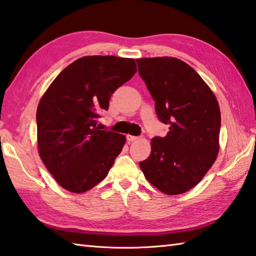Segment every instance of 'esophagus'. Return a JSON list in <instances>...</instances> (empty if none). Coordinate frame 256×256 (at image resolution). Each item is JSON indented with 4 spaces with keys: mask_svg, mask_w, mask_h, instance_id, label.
Masks as SVG:
<instances>
[{
    "mask_svg": "<svg viewBox=\"0 0 256 256\" xmlns=\"http://www.w3.org/2000/svg\"><path fill=\"white\" fill-rule=\"evenodd\" d=\"M127 141L130 143V142H134V141H136L139 139V136H132V134H127L126 136Z\"/></svg>",
    "mask_w": 256,
    "mask_h": 256,
    "instance_id": "1",
    "label": "esophagus"
}]
</instances>
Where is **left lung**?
Returning a JSON list of instances; mask_svg holds the SVG:
<instances>
[{"mask_svg":"<svg viewBox=\"0 0 256 256\" xmlns=\"http://www.w3.org/2000/svg\"><path fill=\"white\" fill-rule=\"evenodd\" d=\"M155 102L160 122L170 129L154 136L150 156L139 163L146 178L170 196L201 182L218 153L220 110L214 93L192 67L175 58L136 60Z\"/></svg>","mask_w":256,"mask_h":256,"instance_id":"1","label":"left lung"}]
</instances>
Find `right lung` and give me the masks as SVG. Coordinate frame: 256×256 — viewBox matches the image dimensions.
<instances>
[{"label":"right lung","mask_w":256,"mask_h":256,"mask_svg":"<svg viewBox=\"0 0 256 256\" xmlns=\"http://www.w3.org/2000/svg\"><path fill=\"white\" fill-rule=\"evenodd\" d=\"M136 72L132 58L84 56L62 70L40 100L39 154L64 189L82 193L108 176L126 138L100 129L98 118Z\"/></svg>","instance_id":"add662e5"}]
</instances>
